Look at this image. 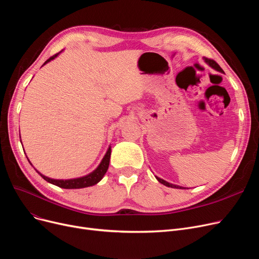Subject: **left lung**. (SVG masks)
<instances>
[{"mask_svg":"<svg viewBox=\"0 0 259 259\" xmlns=\"http://www.w3.org/2000/svg\"><path fill=\"white\" fill-rule=\"evenodd\" d=\"M205 59V62L210 66V67H212L213 69H215V70H217V71H220V72H223L224 73V70L222 69L221 68V66L217 64L214 60H211V59H208V58H203ZM156 178V180L160 183V184H162V185H165V186H167V187H171V188H176V189H184V187H180V186H176V185H173V184H170V183H168V182H166V181H164V180H161V179H159V178H157V176H155ZM186 189V188H185Z\"/></svg>","mask_w":259,"mask_h":259,"instance_id":"left-lung-1","label":"left lung"}]
</instances>
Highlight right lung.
Returning <instances> with one entry per match:
<instances>
[{
  "mask_svg": "<svg viewBox=\"0 0 259 259\" xmlns=\"http://www.w3.org/2000/svg\"><path fill=\"white\" fill-rule=\"evenodd\" d=\"M58 54H59V53L54 54L53 57L49 58L43 65L47 64L48 62H50V61L53 60L54 58H57ZM110 155H111V148L109 147V149L107 150V152H106L104 158L102 159V161H101V164L99 165V167H98L97 169H95L94 171H92L91 173H89L88 175L83 176V178L72 179V180H65V181H64V180H53V179L47 178V176H45V175H43V174H40L37 170H36V172H37L40 176H42V178H43L46 182H48V183H50V184H52V185H56V186H58V187H60V188H64V189H80V188H86V187H90V186H93V185H95V184H98V183L103 179V176L106 174V172H107V170H108V167H109V161H110ZM27 159H28V158H27ZM29 162H30V161H29ZM30 165L32 166L31 162H30Z\"/></svg>",
  "mask_w": 259,
  "mask_h": 259,
  "instance_id": "1",
  "label": "right lung"
}]
</instances>
